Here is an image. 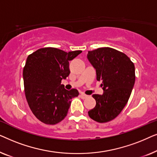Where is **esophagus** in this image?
I'll return each mask as SVG.
<instances>
[{
  "label": "esophagus",
  "instance_id": "1",
  "mask_svg": "<svg viewBox=\"0 0 157 157\" xmlns=\"http://www.w3.org/2000/svg\"><path fill=\"white\" fill-rule=\"evenodd\" d=\"M80 96H81V98H83V99H84V98H87V97H88V96H87V95H86V94H82V93H81V94H80Z\"/></svg>",
  "mask_w": 157,
  "mask_h": 157
}]
</instances>
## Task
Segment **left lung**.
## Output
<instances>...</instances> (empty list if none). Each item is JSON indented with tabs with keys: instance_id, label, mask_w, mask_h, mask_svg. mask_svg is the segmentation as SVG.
I'll return each instance as SVG.
<instances>
[{
	"instance_id": "1",
	"label": "left lung",
	"mask_w": 157,
	"mask_h": 157,
	"mask_svg": "<svg viewBox=\"0 0 157 157\" xmlns=\"http://www.w3.org/2000/svg\"><path fill=\"white\" fill-rule=\"evenodd\" d=\"M87 59L101 81L102 95L93 94L96 106L88 113L99 123L115 119L127 104L135 83V67L124 53L105 47L89 51Z\"/></svg>"
}]
</instances>
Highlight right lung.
<instances>
[{"instance_id": "right-lung-1", "label": "right lung", "mask_w": 157, "mask_h": 157, "mask_svg": "<svg viewBox=\"0 0 157 157\" xmlns=\"http://www.w3.org/2000/svg\"><path fill=\"white\" fill-rule=\"evenodd\" d=\"M82 52L56 48L38 49L28 56L23 68L25 95L32 112L46 124H56L66 117L72 98L78 96L61 84L70 74L69 61Z\"/></svg>"}]
</instances>
